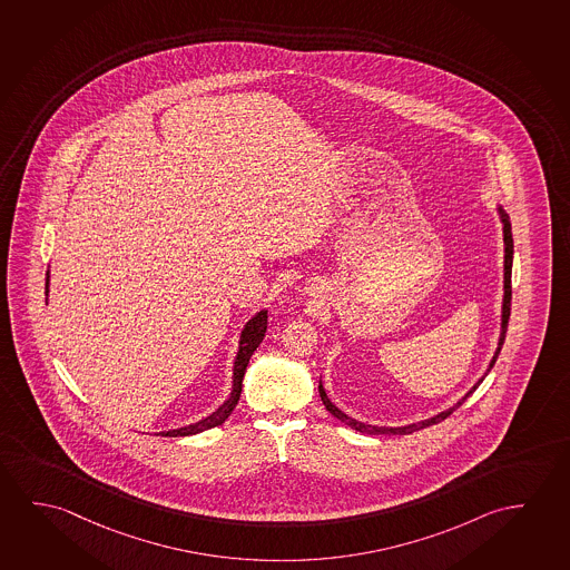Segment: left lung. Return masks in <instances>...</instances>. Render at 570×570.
Segmentation results:
<instances>
[{
  "mask_svg": "<svg viewBox=\"0 0 570 570\" xmlns=\"http://www.w3.org/2000/svg\"><path fill=\"white\" fill-rule=\"evenodd\" d=\"M498 209L499 219H501V226H503V249H505V257H503V303H501V325H499V338H498V348H495V354H493V358L489 361L488 372L481 376V379L471 386L463 397H460L453 406L445 407L442 410L440 414H435L432 417H425V420H417V422H412V424L404 425H374V424H364L361 420H356V417L348 416V414H344L341 407L335 406L333 402H331V397L326 394L325 386H323V382L318 380V394H321V400H323V404H325L326 410L336 417V420H341L343 424L348 425V428H353L356 432H361V434H371V435H406L412 434V432H417V430H424L428 425L438 424V422H442L445 417L450 416L452 412H455L458 407L468 400V397L475 392L479 384L483 382V379L488 376L489 371L493 368V364L498 361L499 351H501V346L505 343V333H507V323H509V315H511V269H513V234H511V219H509V214H507L505 209L501 204L495 206Z\"/></svg>",
  "mask_w": 570,
  "mask_h": 570,
  "instance_id": "left-lung-1",
  "label": "left lung"
}]
</instances>
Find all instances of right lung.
<instances>
[{
  "mask_svg": "<svg viewBox=\"0 0 570 570\" xmlns=\"http://www.w3.org/2000/svg\"><path fill=\"white\" fill-rule=\"evenodd\" d=\"M46 295H49V269H47ZM47 301H49V297H47ZM265 331H267V308H262V311H257V313L245 323L242 333H239L237 353H235L234 358V374H232V392H229V397H227L226 402L217 407L216 412H212L209 416L202 417L199 422H194V424L176 428V430H168V432H158L156 435H163V438H186V435H196L199 434V432H206V430H212V428H216V425L224 424L227 416L232 414V410H234V407L237 406V402H239L245 368H247V364H249V358H252V354L255 353V348L262 344Z\"/></svg>",
  "mask_w": 570,
  "mask_h": 570,
  "instance_id": "obj_1",
  "label": "right lung"
}]
</instances>
